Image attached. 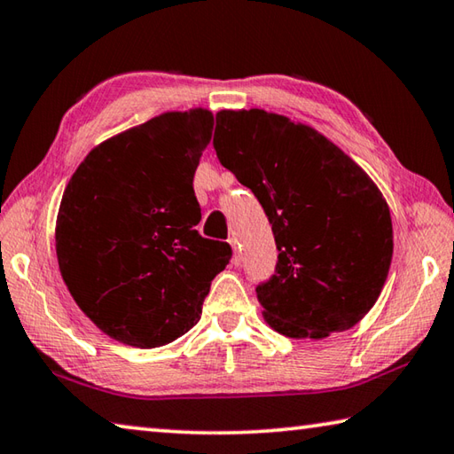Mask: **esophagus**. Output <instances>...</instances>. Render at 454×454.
Masks as SVG:
<instances>
[{"instance_id": "1", "label": "esophagus", "mask_w": 454, "mask_h": 454, "mask_svg": "<svg viewBox=\"0 0 454 454\" xmlns=\"http://www.w3.org/2000/svg\"><path fill=\"white\" fill-rule=\"evenodd\" d=\"M230 246H232V264L234 266H240L242 264V254H240V250H238L236 238H232V240H230Z\"/></svg>"}]
</instances>
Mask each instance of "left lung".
Here are the masks:
<instances>
[{
  "instance_id": "obj_1",
  "label": "left lung",
  "mask_w": 454,
  "mask_h": 454,
  "mask_svg": "<svg viewBox=\"0 0 454 454\" xmlns=\"http://www.w3.org/2000/svg\"><path fill=\"white\" fill-rule=\"evenodd\" d=\"M214 148L272 224L278 264L256 288L266 325L314 340L358 325L379 301L395 248L371 176L318 129L260 107L220 110Z\"/></svg>"
}]
</instances>
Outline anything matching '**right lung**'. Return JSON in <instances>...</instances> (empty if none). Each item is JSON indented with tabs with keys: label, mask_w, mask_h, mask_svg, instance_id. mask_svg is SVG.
Here are the masks:
<instances>
[{
	"label": "right lung",
	"mask_w": 454,
	"mask_h": 454,
	"mask_svg": "<svg viewBox=\"0 0 454 454\" xmlns=\"http://www.w3.org/2000/svg\"><path fill=\"white\" fill-rule=\"evenodd\" d=\"M212 129L206 107L160 114L96 145L61 196V278L80 310L128 347L186 334L232 256L226 242L196 230L192 182Z\"/></svg>",
	"instance_id": "right-lung-1"
}]
</instances>
